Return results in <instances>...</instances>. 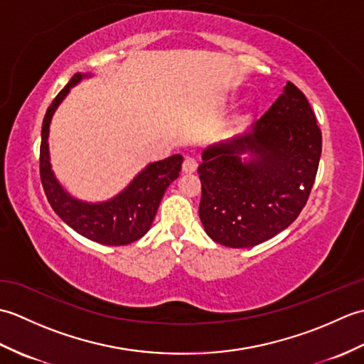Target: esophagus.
Segmentation results:
<instances>
[{
    "instance_id": "1",
    "label": "esophagus",
    "mask_w": 364,
    "mask_h": 364,
    "mask_svg": "<svg viewBox=\"0 0 364 364\" xmlns=\"http://www.w3.org/2000/svg\"><path fill=\"white\" fill-rule=\"evenodd\" d=\"M197 170V161L194 158H186L183 162V172L184 173H194Z\"/></svg>"
}]
</instances>
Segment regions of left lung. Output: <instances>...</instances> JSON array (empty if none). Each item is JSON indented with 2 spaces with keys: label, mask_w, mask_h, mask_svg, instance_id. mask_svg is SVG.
Returning a JSON list of instances; mask_svg holds the SVG:
<instances>
[{
  "label": "left lung",
  "mask_w": 364,
  "mask_h": 364,
  "mask_svg": "<svg viewBox=\"0 0 364 364\" xmlns=\"http://www.w3.org/2000/svg\"><path fill=\"white\" fill-rule=\"evenodd\" d=\"M321 151L322 133L311 106L288 82L249 133L203 150L198 215L206 235L245 249L288 228L310 197Z\"/></svg>",
  "instance_id": "8db88e82"
}]
</instances>
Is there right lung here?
Here are the masks:
<instances>
[{
    "mask_svg": "<svg viewBox=\"0 0 364 364\" xmlns=\"http://www.w3.org/2000/svg\"><path fill=\"white\" fill-rule=\"evenodd\" d=\"M90 73H75L67 86L53 100L42 123L41 180L51 208L76 233L103 245H127L141 239L150 230L161 198L168 184L180 175L183 156L151 162L119 196L102 203H87L72 197L56 180L50 162L48 134L54 111L68 92Z\"/></svg>",
    "mask_w": 364,
    "mask_h": 364,
    "instance_id": "add662e5",
    "label": "right lung"
}]
</instances>
